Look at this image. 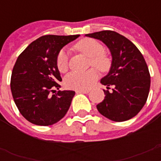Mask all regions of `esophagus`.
Wrapping results in <instances>:
<instances>
[{
	"label": "esophagus",
	"mask_w": 161,
	"mask_h": 161,
	"mask_svg": "<svg viewBox=\"0 0 161 161\" xmlns=\"http://www.w3.org/2000/svg\"><path fill=\"white\" fill-rule=\"evenodd\" d=\"M89 91L88 90H76L77 93H88Z\"/></svg>",
	"instance_id": "34e87169"
}]
</instances>
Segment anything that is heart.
I'll return each mask as SVG.
<instances>
[{
    "instance_id": "obj_1",
    "label": "heart",
    "mask_w": 161,
    "mask_h": 161,
    "mask_svg": "<svg viewBox=\"0 0 161 161\" xmlns=\"http://www.w3.org/2000/svg\"><path fill=\"white\" fill-rule=\"evenodd\" d=\"M78 51L91 58L90 66L94 67L102 73L109 69L110 61L104 55V47L98 41L92 38L81 40L75 45ZM57 68L61 73H64L68 68V52L61 49L56 58ZM98 78V73L95 69H90L85 73L72 72L64 78V84L67 88L76 90H86L90 88L93 83Z\"/></svg>"
}]
</instances>
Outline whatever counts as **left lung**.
I'll use <instances>...</instances> for the list:
<instances>
[{
    "mask_svg": "<svg viewBox=\"0 0 161 161\" xmlns=\"http://www.w3.org/2000/svg\"><path fill=\"white\" fill-rule=\"evenodd\" d=\"M85 36L103 42L112 54L109 73L100 81L108 90L103 89L105 98L97 105L98 112L116 122L132 119L142 109L150 92V72L142 53L116 31L107 30ZM110 86L113 88L108 91Z\"/></svg>",
    "mask_w": 161,
    "mask_h": 161,
    "instance_id": "left-lung-1",
    "label": "left lung"
}]
</instances>
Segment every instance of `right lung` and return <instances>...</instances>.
<instances>
[{
  "label": "right lung",
  "mask_w": 161,
  "mask_h": 161,
  "mask_svg": "<svg viewBox=\"0 0 161 161\" xmlns=\"http://www.w3.org/2000/svg\"><path fill=\"white\" fill-rule=\"evenodd\" d=\"M79 35H45L32 42L16 59L11 78L14 102L26 120L47 126L63 119L74 91H58L62 81L57 68L58 52Z\"/></svg>",
  "instance_id": "right-lung-1"
}]
</instances>
